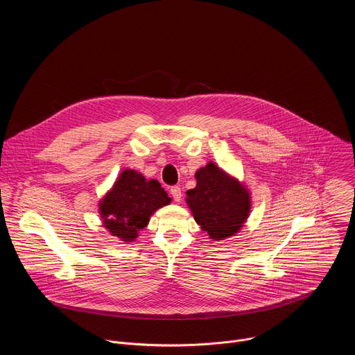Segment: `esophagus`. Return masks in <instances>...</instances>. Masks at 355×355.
Returning a JSON list of instances; mask_svg holds the SVG:
<instances>
[{
    "instance_id": "34e87169",
    "label": "esophagus",
    "mask_w": 355,
    "mask_h": 355,
    "mask_svg": "<svg viewBox=\"0 0 355 355\" xmlns=\"http://www.w3.org/2000/svg\"><path fill=\"white\" fill-rule=\"evenodd\" d=\"M170 193H171V196H173V199H174L175 202H180V200H181V198H182L181 188H180V187H177V185L170 188Z\"/></svg>"
}]
</instances>
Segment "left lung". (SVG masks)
<instances>
[{"label": "left lung", "mask_w": 355, "mask_h": 355, "mask_svg": "<svg viewBox=\"0 0 355 355\" xmlns=\"http://www.w3.org/2000/svg\"><path fill=\"white\" fill-rule=\"evenodd\" d=\"M196 187L187 191L195 222L214 240L236 234L250 212V195L237 180L214 163L196 171Z\"/></svg>", "instance_id": "1"}]
</instances>
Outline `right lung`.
Listing matches in <instances>:
<instances>
[{
    "instance_id": "1",
    "label": "right lung",
    "mask_w": 355,
    "mask_h": 355,
    "mask_svg": "<svg viewBox=\"0 0 355 355\" xmlns=\"http://www.w3.org/2000/svg\"><path fill=\"white\" fill-rule=\"evenodd\" d=\"M171 198L157 180H146L133 170H125L114 188L101 200L99 212L104 226L123 241H133L159 208Z\"/></svg>"
}]
</instances>
